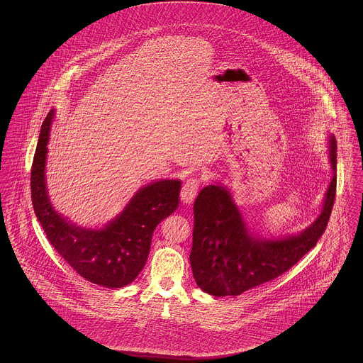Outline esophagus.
Masks as SVG:
<instances>
[{
    "label": "esophagus",
    "instance_id": "obj_1",
    "mask_svg": "<svg viewBox=\"0 0 363 363\" xmlns=\"http://www.w3.org/2000/svg\"><path fill=\"white\" fill-rule=\"evenodd\" d=\"M199 188H200V179L199 178H189L184 184L182 190H181V200L185 204H190L194 200V197H196V194L199 191Z\"/></svg>",
    "mask_w": 363,
    "mask_h": 363
}]
</instances>
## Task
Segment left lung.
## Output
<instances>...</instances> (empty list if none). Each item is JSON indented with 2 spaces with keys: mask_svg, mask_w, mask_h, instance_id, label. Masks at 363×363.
<instances>
[{
  "mask_svg": "<svg viewBox=\"0 0 363 363\" xmlns=\"http://www.w3.org/2000/svg\"><path fill=\"white\" fill-rule=\"evenodd\" d=\"M329 157L336 172V140H329ZM336 197L333 175L321 215L299 235L256 240L242 222L230 193L209 185L194 201L191 272L197 286L215 296H235L287 272L325 233Z\"/></svg>",
  "mask_w": 363,
  "mask_h": 363,
  "instance_id": "obj_1",
  "label": "left lung"
}]
</instances>
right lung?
<instances>
[{
  "label": "right lung",
  "mask_w": 363,
  "mask_h": 363,
  "mask_svg": "<svg viewBox=\"0 0 363 363\" xmlns=\"http://www.w3.org/2000/svg\"><path fill=\"white\" fill-rule=\"evenodd\" d=\"M54 111L40 128L31 167V200L35 215L54 250L88 281L108 289L132 283L144 268L156 225L179 203V181H157L143 189L104 230H86L52 209L45 182V163Z\"/></svg>",
  "instance_id": "add662e5"
}]
</instances>
